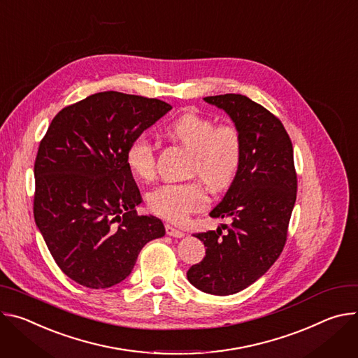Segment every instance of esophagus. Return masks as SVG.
I'll use <instances>...</instances> for the list:
<instances>
[{
    "label": "esophagus",
    "instance_id": "obj_1",
    "mask_svg": "<svg viewBox=\"0 0 358 358\" xmlns=\"http://www.w3.org/2000/svg\"><path fill=\"white\" fill-rule=\"evenodd\" d=\"M165 229H166V233H168L169 236H172V237H183V236H185V233H183L182 230L173 227L172 224H166Z\"/></svg>",
    "mask_w": 358,
    "mask_h": 358
}]
</instances>
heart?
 <instances>
[{"label":"heart","instance_id":"obj_1","mask_svg":"<svg viewBox=\"0 0 358 358\" xmlns=\"http://www.w3.org/2000/svg\"><path fill=\"white\" fill-rule=\"evenodd\" d=\"M165 132L192 149L189 173L201 176L210 187H227L242 162V135L234 125H215L210 117L193 110L183 112L165 127ZM125 161L131 172L150 182L156 173L155 146L145 135L131 139ZM209 202V193L201 180L165 183L155 189L148 205L153 213L169 222H183L190 213L202 210Z\"/></svg>","mask_w":358,"mask_h":358}]
</instances>
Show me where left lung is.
I'll return each mask as SVG.
<instances>
[{"instance_id": "obj_1", "label": "left lung", "mask_w": 358, "mask_h": 358, "mask_svg": "<svg viewBox=\"0 0 358 358\" xmlns=\"http://www.w3.org/2000/svg\"><path fill=\"white\" fill-rule=\"evenodd\" d=\"M223 109L242 135V162L212 217L231 224L196 233L206 256L187 270L205 293L229 296L253 285L283 252L296 203L293 145L279 117L239 94L206 96Z\"/></svg>"}]
</instances>
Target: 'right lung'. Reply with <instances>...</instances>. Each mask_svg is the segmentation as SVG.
Here are the masks:
<instances>
[{"label":"right lung","instance_id":"obj_1","mask_svg":"<svg viewBox=\"0 0 358 358\" xmlns=\"http://www.w3.org/2000/svg\"><path fill=\"white\" fill-rule=\"evenodd\" d=\"M172 106L106 91L59 110L39 143L34 217L58 267L78 285L106 289L131 274L142 248L165 236L139 216L142 196L127 165L132 138Z\"/></svg>","mask_w":358,"mask_h":358}]
</instances>
